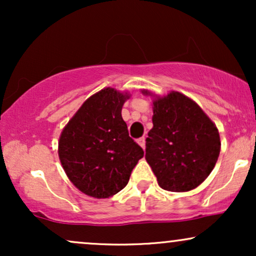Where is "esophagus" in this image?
<instances>
[{"label": "esophagus", "mask_w": 256, "mask_h": 256, "mask_svg": "<svg viewBox=\"0 0 256 256\" xmlns=\"http://www.w3.org/2000/svg\"><path fill=\"white\" fill-rule=\"evenodd\" d=\"M137 143H138V144H140V146H142L143 149H146V138H144V137L138 138V140H137Z\"/></svg>", "instance_id": "obj_1"}]
</instances>
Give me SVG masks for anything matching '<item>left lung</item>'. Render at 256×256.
Listing matches in <instances>:
<instances>
[{"label": "left lung", "mask_w": 256, "mask_h": 256, "mask_svg": "<svg viewBox=\"0 0 256 256\" xmlns=\"http://www.w3.org/2000/svg\"><path fill=\"white\" fill-rule=\"evenodd\" d=\"M152 98V128L148 132L146 160L162 189L185 192L204 183L220 152L216 126L202 108L184 94L170 91Z\"/></svg>", "instance_id": "1"}]
</instances>
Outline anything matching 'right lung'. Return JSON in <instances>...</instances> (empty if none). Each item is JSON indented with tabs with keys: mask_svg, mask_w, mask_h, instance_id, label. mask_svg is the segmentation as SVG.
Instances as JSON below:
<instances>
[{
	"mask_svg": "<svg viewBox=\"0 0 256 256\" xmlns=\"http://www.w3.org/2000/svg\"><path fill=\"white\" fill-rule=\"evenodd\" d=\"M130 94L104 88L91 95L64 126L58 158L85 195L108 198L124 189L143 149L128 136L122 110Z\"/></svg>",
	"mask_w": 256,
	"mask_h": 256,
	"instance_id": "1",
	"label": "right lung"
}]
</instances>
